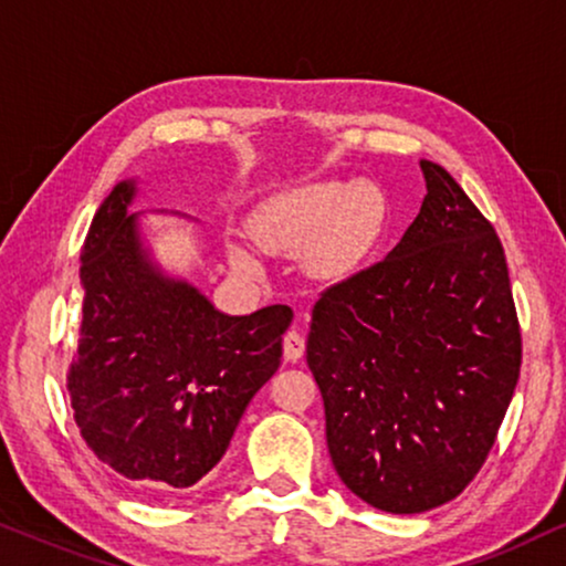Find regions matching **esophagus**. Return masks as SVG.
<instances>
[{"label": "esophagus", "mask_w": 566, "mask_h": 566, "mask_svg": "<svg viewBox=\"0 0 566 566\" xmlns=\"http://www.w3.org/2000/svg\"><path fill=\"white\" fill-rule=\"evenodd\" d=\"M282 346H284V359H287V361H297L305 354V338L295 328L284 334Z\"/></svg>", "instance_id": "34e87169"}]
</instances>
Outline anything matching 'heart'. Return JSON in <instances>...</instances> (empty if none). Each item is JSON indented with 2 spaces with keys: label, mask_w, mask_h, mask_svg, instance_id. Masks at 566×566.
Instances as JSON below:
<instances>
[{
  "label": "heart",
  "mask_w": 566,
  "mask_h": 566,
  "mask_svg": "<svg viewBox=\"0 0 566 566\" xmlns=\"http://www.w3.org/2000/svg\"><path fill=\"white\" fill-rule=\"evenodd\" d=\"M382 205L365 184H305L263 201L248 217V230L269 253L305 251L307 266L321 276L342 274L357 263L378 235ZM230 263L240 274H259L248 248L232 243Z\"/></svg>",
  "instance_id": "heart-1"
}]
</instances>
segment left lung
<instances>
[{
    "mask_svg": "<svg viewBox=\"0 0 566 566\" xmlns=\"http://www.w3.org/2000/svg\"><path fill=\"white\" fill-rule=\"evenodd\" d=\"M401 243L326 290L307 367L338 479L375 510L417 515L469 486L520 378L500 238L442 165Z\"/></svg>",
    "mask_w": 566,
    "mask_h": 566,
    "instance_id": "1",
    "label": "left lung"
}]
</instances>
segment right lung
I'll use <instances>...</instances> for the list:
<instances>
[{"label": "right lung", "mask_w": 566, "mask_h": 566, "mask_svg": "<svg viewBox=\"0 0 566 566\" xmlns=\"http://www.w3.org/2000/svg\"><path fill=\"white\" fill-rule=\"evenodd\" d=\"M137 178L120 180L82 248V328L70 367L74 421L120 476L160 492L193 486L220 463L251 398L282 361L292 307L217 311L155 261ZM168 214V212H160Z\"/></svg>", "instance_id": "add662e5"}]
</instances>
